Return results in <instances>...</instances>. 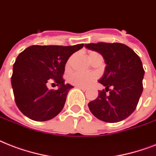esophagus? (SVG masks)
Listing matches in <instances>:
<instances>
[{"label":"esophagus","mask_w":156,"mask_h":156,"mask_svg":"<svg viewBox=\"0 0 156 156\" xmlns=\"http://www.w3.org/2000/svg\"><path fill=\"white\" fill-rule=\"evenodd\" d=\"M77 87H78V88H79V89H81L82 90H83V91L87 90V87H81V86H78Z\"/></svg>","instance_id":"34e87169"}]
</instances>
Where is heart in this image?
<instances>
[{"label":"heart","instance_id":"1","mask_svg":"<svg viewBox=\"0 0 156 156\" xmlns=\"http://www.w3.org/2000/svg\"><path fill=\"white\" fill-rule=\"evenodd\" d=\"M98 54V53L96 52H90L89 54V59H90L91 57ZM70 61L71 59H69L66 63V68L69 66L70 64ZM96 76L95 74H91V73H79V72H76V73H73L69 76V82L72 84L76 85V86H81V87H87L90 84L91 82H93L95 79Z\"/></svg>","mask_w":156,"mask_h":156}]
</instances>
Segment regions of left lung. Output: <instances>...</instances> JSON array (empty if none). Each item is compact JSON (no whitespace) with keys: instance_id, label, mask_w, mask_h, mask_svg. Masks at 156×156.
Masks as SVG:
<instances>
[{"instance_id":"obj_1","label":"left lung","mask_w":156,"mask_h":156,"mask_svg":"<svg viewBox=\"0 0 156 156\" xmlns=\"http://www.w3.org/2000/svg\"><path fill=\"white\" fill-rule=\"evenodd\" d=\"M85 46L102 54L107 64L98 81L106 89L98 91L97 98L88 103L90 111L103 122L125 119L136 109L144 89V69L140 57L122 43H90Z\"/></svg>"}]
</instances>
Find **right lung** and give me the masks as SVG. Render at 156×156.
I'll use <instances>...</instances> for the list:
<instances>
[{
    "mask_svg": "<svg viewBox=\"0 0 156 156\" xmlns=\"http://www.w3.org/2000/svg\"><path fill=\"white\" fill-rule=\"evenodd\" d=\"M83 46L84 44L35 45L19 54L13 64L11 83L15 102L21 113L38 122L51 119L60 113L67 94L74 87L65 84L62 78L66 63ZM51 80L59 87L58 90L48 89L47 83Z\"/></svg>",
    "mask_w": 156,
    "mask_h": 156,
    "instance_id": "1",
    "label": "right lung"
}]
</instances>
